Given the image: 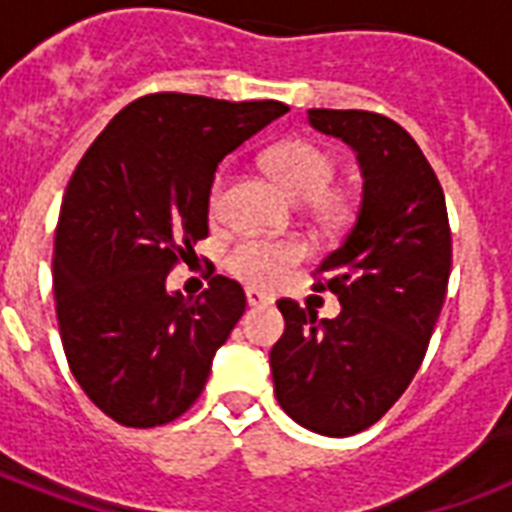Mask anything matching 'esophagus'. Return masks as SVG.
Returning <instances> with one entry per match:
<instances>
[{"label":"esophagus","instance_id":"34e87169","mask_svg":"<svg viewBox=\"0 0 512 512\" xmlns=\"http://www.w3.org/2000/svg\"><path fill=\"white\" fill-rule=\"evenodd\" d=\"M247 305H252V308H265V305H271V297L257 292V289H247Z\"/></svg>","mask_w":512,"mask_h":512}]
</instances>
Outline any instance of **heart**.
I'll return each mask as SVG.
<instances>
[{"mask_svg":"<svg viewBox=\"0 0 512 512\" xmlns=\"http://www.w3.org/2000/svg\"><path fill=\"white\" fill-rule=\"evenodd\" d=\"M268 167L292 199L305 201L313 220L324 228H337L348 220L350 201L342 191L329 185L335 183L337 159L327 148L313 140H287L271 148ZM228 175L217 172L209 188V212L212 217L223 215ZM305 257V244L297 239H260L247 236L225 257V268L231 276L249 287H276L287 271Z\"/></svg>","mask_w":512,"mask_h":512,"instance_id":"heart-1","label":"heart"}]
</instances>
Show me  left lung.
Segmentation results:
<instances>
[{"mask_svg": "<svg viewBox=\"0 0 512 512\" xmlns=\"http://www.w3.org/2000/svg\"><path fill=\"white\" fill-rule=\"evenodd\" d=\"M308 122L358 154L356 223L316 273L340 300L316 319L279 300L284 335L271 350L281 409L321 436H353L380 420L420 369L452 271V231L436 172L409 132L372 111L311 108Z\"/></svg>", "mask_w": 512, "mask_h": 512, "instance_id": "8db88e82", "label": "left lung"}]
</instances>
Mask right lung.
<instances>
[{"label": "right lung", "instance_id": "1", "mask_svg": "<svg viewBox=\"0 0 512 512\" xmlns=\"http://www.w3.org/2000/svg\"><path fill=\"white\" fill-rule=\"evenodd\" d=\"M287 111L279 100L143 95L76 164L52 249L55 313L74 380L119 425H167L207 385L247 297L225 276L183 297L167 292V273L209 236L217 164Z\"/></svg>", "mask_w": 512, "mask_h": 512}]
</instances>
